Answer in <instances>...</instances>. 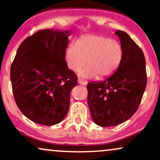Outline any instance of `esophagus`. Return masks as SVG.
Returning <instances> with one entry per match:
<instances>
[{
    "mask_svg": "<svg viewBox=\"0 0 160 160\" xmlns=\"http://www.w3.org/2000/svg\"><path fill=\"white\" fill-rule=\"evenodd\" d=\"M78 83L80 84V85H82V86H86V84H87V82H86V81H84V80H82V79L79 78V79H78Z\"/></svg>",
    "mask_w": 160,
    "mask_h": 160,
    "instance_id": "obj_1",
    "label": "esophagus"
}]
</instances>
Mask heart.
I'll return each instance as SVG.
<instances>
[{"mask_svg": "<svg viewBox=\"0 0 160 160\" xmlns=\"http://www.w3.org/2000/svg\"><path fill=\"white\" fill-rule=\"evenodd\" d=\"M122 48L118 42L98 35L82 36L75 43H71L65 51L67 65L71 70L80 72V76L99 78L110 76L116 70L122 58Z\"/></svg>", "mask_w": 160, "mask_h": 160, "instance_id": "1", "label": "heart"}]
</instances>
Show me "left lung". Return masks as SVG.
Instances as JSON below:
<instances>
[{
    "mask_svg": "<svg viewBox=\"0 0 160 160\" xmlns=\"http://www.w3.org/2000/svg\"><path fill=\"white\" fill-rule=\"evenodd\" d=\"M115 33L120 38L123 51L118 69L103 81L87 85L92 118L101 127L116 126L131 118L139 107L147 85L142 49L125 32L117 30Z\"/></svg>",
    "mask_w": 160,
    "mask_h": 160,
    "instance_id": "obj_1",
    "label": "left lung"
}]
</instances>
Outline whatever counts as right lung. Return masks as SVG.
<instances>
[{"instance_id": "right-lung-1", "label": "right lung", "mask_w": 160, "mask_h": 160, "mask_svg": "<svg viewBox=\"0 0 160 160\" xmlns=\"http://www.w3.org/2000/svg\"><path fill=\"white\" fill-rule=\"evenodd\" d=\"M70 35L69 30L37 31L19 45L11 65L16 105L37 124H58L68 113L71 91L78 84L65 60Z\"/></svg>"}]
</instances>
